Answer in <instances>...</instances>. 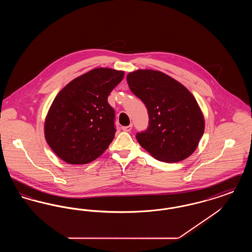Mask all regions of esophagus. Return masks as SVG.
Instances as JSON below:
<instances>
[{
  "mask_svg": "<svg viewBox=\"0 0 252 252\" xmlns=\"http://www.w3.org/2000/svg\"><path fill=\"white\" fill-rule=\"evenodd\" d=\"M122 129H123L124 131L129 132L132 129V125H129V126H123Z\"/></svg>",
  "mask_w": 252,
  "mask_h": 252,
  "instance_id": "esophagus-1",
  "label": "esophagus"
}]
</instances>
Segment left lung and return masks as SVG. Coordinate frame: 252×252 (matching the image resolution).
Segmentation results:
<instances>
[{"instance_id": "obj_1", "label": "left lung", "mask_w": 252, "mask_h": 252, "mask_svg": "<svg viewBox=\"0 0 252 252\" xmlns=\"http://www.w3.org/2000/svg\"><path fill=\"white\" fill-rule=\"evenodd\" d=\"M126 80L149 115L147 130L136 135L141 146L153 158L170 163L191 156L203 136L205 120L189 90L154 70L129 72Z\"/></svg>"}]
</instances>
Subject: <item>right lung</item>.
I'll return each mask as SVG.
<instances>
[{
  "label": "right lung",
  "mask_w": 252,
  "mask_h": 252,
  "mask_svg": "<svg viewBox=\"0 0 252 252\" xmlns=\"http://www.w3.org/2000/svg\"><path fill=\"white\" fill-rule=\"evenodd\" d=\"M124 75V71L95 68L74 78L56 96L44 122V136L62 160L86 164L108 149L116 131L108 96Z\"/></svg>",
  "instance_id": "add662e5"
}]
</instances>
